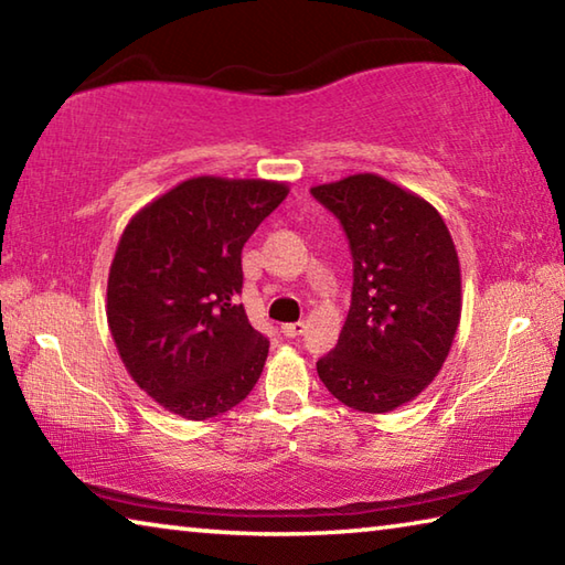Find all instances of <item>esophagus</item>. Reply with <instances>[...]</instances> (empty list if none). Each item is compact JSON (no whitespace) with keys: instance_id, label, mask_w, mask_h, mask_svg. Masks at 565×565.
I'll list each match as a JSON object with an SVG mask.
<instances>
[{"instance_id":"34e87169","label":"esophagus","mask_w":565,"mask_h":565,"mask_svg":"<svg viewBox=\"0 0 565 565\" xmlns=\"http://www.w3.org/2000/svg\"><path fill=\"white\" fill-rule=\"evenodd\" d=\"M303 321H296V323H284V327H281V333H284V337L286 339H296V337H301V333H303Z\"/></svg>"}]
</instances>
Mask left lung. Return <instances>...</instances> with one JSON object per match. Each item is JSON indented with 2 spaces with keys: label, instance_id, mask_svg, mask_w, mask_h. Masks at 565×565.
<instances>
[{
  "label": "left lung",
  "instance_id": "left-lung-1",
  "mask_svg": "<svg viewBox=\"0 0 565 565\" xmlns=\"http://www.w3.org/2000/svg\"><path fill=\"white\" fill-rule=\"evenodd\" d=\"M339 218L353 289L337 349L317 361L333 396L363 414L416 398L441 371L461 321V269L441 214L379 174L311 189Z\"/></svg>",
  "mask_w": 565,
  "mask_h": 565
}]
</instances>
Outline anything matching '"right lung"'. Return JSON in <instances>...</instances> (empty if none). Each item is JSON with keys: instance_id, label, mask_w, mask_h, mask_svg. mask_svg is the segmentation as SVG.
Instances as JSON below:
<instances>
[{"instance_id": "obj_1", "label": "right lung", "mask_w": 565, "mask_h": 565, "mask_svg": "<svg viewBox=\"0 0 565 565\" xmlns=\"http://www.w3.org/2000/svg\"><path fill=\"white\" fill-rule=\"evenodd\" d=\"M289 186L181 181L131 218L107 284L111 339L139 388L171 414L214 418L248 396L269 339L246 319L242 248Z\"/></svg>"}]
</instances>
